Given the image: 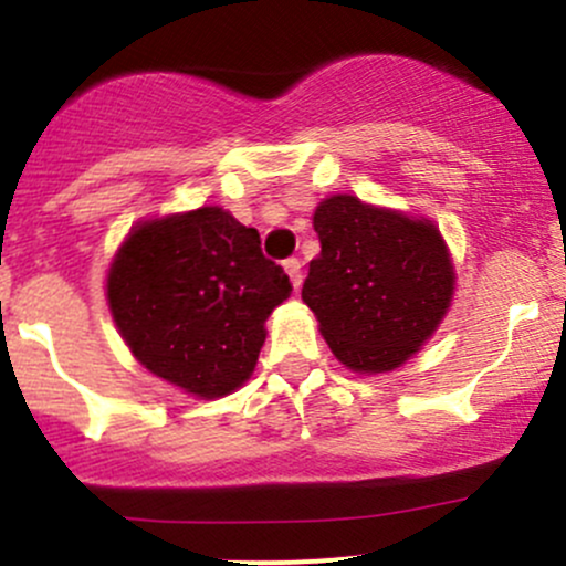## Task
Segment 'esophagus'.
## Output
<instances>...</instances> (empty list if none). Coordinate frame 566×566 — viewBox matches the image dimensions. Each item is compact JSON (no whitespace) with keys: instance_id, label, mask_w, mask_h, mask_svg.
<instances>
[{"instance_id":"obj_1","label":"esophagus","mask_w":566,"mask_h":566,"mask_svg":"<svg viewBox=\"0 0 566 566\" xmlns=\"http://www.w3.org/2000/svg\"><path fill=\"white\" fill-rule=\"evenodd\" d=\"M284 271H287L290 282H293V290L298 293L301 282H304V276H301V260H298V256H290V260H284Z\"/></svg>"}]
</instances>
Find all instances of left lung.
Returning a JSON list of instances; mask_svg holds the SVG:
<instances>
[{"mask_svg": "<svg viewBox=\"0 0 566 566\" xmlns=\"http://www.w3.org/2000/svg\"><path fill=\"white\" fill-rule=\"evenodd\" d=\"M319 254L301 298L331 353L358 375L402 367L454 298V265L430 219L334 193L315 210Z\"/></svg>", "mask_w": 566, "mask_h": 566, "instance_id": "8db88e82", "label": "left lung"}]
</instances>
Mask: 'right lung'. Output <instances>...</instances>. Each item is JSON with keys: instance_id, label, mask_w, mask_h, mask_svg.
I'll list each match as a JSON object with an SVG mask.
<instances>
[{"instance_id": "obj_1", "label": "right lung", "mask_w": 566, "mask_h": 566, "mask_svg": "<svg viewBox=\"0 0 566 566\" xmlns=\"http://www.w3.org/2000/svg\"><path fill=\"white\" fill-rule=\"evenodd\" d=\"M290 290L260 232L219 205L139 221L106 273L108 310L136 361L197 399L247 384L265 319Z\"/></svg>"}]
</instances>
